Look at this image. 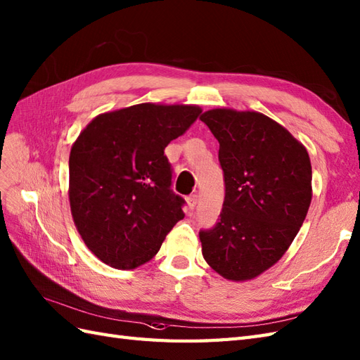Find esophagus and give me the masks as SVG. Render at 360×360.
Instances as JSON below:
<instances>
[{
  "mask_svg": "<svg viewBox=\"0 0 360 360\" xmlns=\"http://www.w3.org/2000/svg\"><path fill=\"white\" fill-rule=\"evenodd\" d=\"M186 201H188V207L192 210V209H194V207L197 206V203H198V195H197V194H192V195H189V197L186 198Z\"/></svg>",
  "mask_w": 360,
  "mask_h": 360,
  "instance_id": "34e87169",
  "label": "esophagus"
}]
</instances>
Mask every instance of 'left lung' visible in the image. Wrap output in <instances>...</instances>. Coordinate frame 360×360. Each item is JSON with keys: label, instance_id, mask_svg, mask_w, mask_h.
Segmentation results:
<instances>
[{"label": "left lung", "instance_id": "8db88e82", "mask_svg": "<svg viewBox=\"0 0 360 360\" xmlns=\"http://www.w3.org/2000/svg\"><path fill=\"white\" fill-rule=\"evenodd\" d=\"M220 143L224 201L217 224L200 231L201 252L217 274L246 281L281 259L311 203V163L304 145L257 111L203 112Z\"/></svg>", "mask_w": 360, "mask_h": 360}]
</instances>
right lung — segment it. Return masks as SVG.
I'll return each mask as SVG.
<instances>
[{
	"label": "right lung",
	"mask_w": 360,
	"mask_h": 360,
	"mask_svg": "<svg viewBox=\"0 0 360 360\" xmlns=\"http://www.w3.org/2000/svg\"><path fill=\"white\" fill-rule=\"evenodd\" d=\"M197 105L139 103L99 114L70 151V207L96 257L129 270L150 261L180 221L165 148L200 116Z\"/></svg>",
	"instance_id": "1"
}]
</instances>
